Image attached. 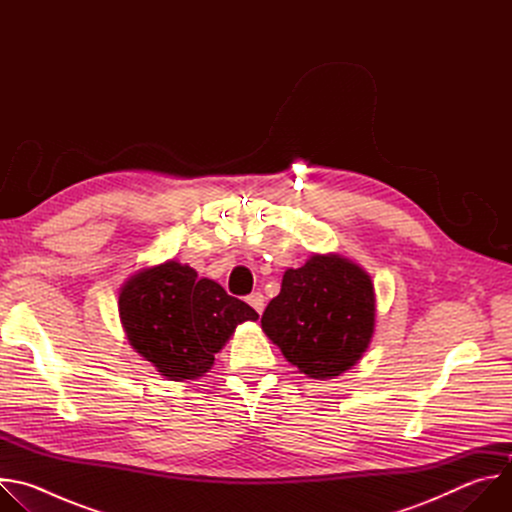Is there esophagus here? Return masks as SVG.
<instances>
[{
    "label": "esophagus",
    "mask_w": 512,
    "mask_h": 512,
    "mask_svg": "<svg viewBox=\"0 0 512 512\" xmlns=\"http://www.w3.org/2000/svg\"><path fill=\"white\" fill-rule=\"evenodd\" d=\"M247 302H249V306H251L257 314H261L263 308H265V298H263L261 291H253V294L247 298Z\"/></svg>",
    "instance_id": "1"
}]
</instances>
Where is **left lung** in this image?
<instances>
[{
	"instance_id": "1",
	"label": "left lung",
	"mask_w": 512,
	"mask_h": 512,
	"mask_svg": "<svg viewBox=\"0 0 512 512\" xmlns=\"http://www.w3.org/2000/svg\"><path fill=\"white\" fill-rule=\"evenodd\" d=\"M261 328L304 375L334 379L354 367L373 338V281L348 259L312 255L283 273Z\"/></svg>"
}]
</instances>
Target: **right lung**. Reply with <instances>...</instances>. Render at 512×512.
<instances>
[{"label": "right lung", "instance_id": "1", "mask_svg": "<svg viewBox=\"0 0 512 512\" xmlns=\"http://www.w3.org/2000/svg\"><path fill=\"white\" fill-rule=\"evenodd\" d=\"M131 346L172 381L202 377L241 322L259 314L176 261L133 275L119 294Z\"/></svg>", "mask_w": 512, "mask_h": 512}]
</instances>
